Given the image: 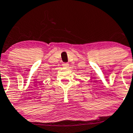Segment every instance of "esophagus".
I'll use <instances>...</instances> for the list:
<instances>
[{
	"instance_id": "esophagus-1",
	"label": "esophagus",
	"mask_w": 133,
	"mask_h": 133,
	"mask_svg": "<svg viewBox=\"0 0 133 133\" xmlns=\"http://www.w3.org/2000/svg\"><path fill=\"white\" fill-rule=\"evenodd\" d=\"M63 67H64V68H68L69 67V64H68V63H63Z\"/></svg>"
}]
</instances>
